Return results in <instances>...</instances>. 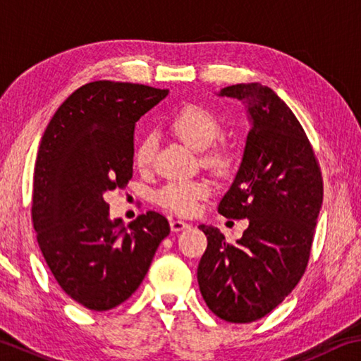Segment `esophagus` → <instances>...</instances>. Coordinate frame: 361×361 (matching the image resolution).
I'll return each instance as SVG.
<instances>
[{"label": "esophagus", "mask_w": 361, "mask_h": 361, "mask_svg": "<svg viewBox=\"0 0 361 361\" xmlns=\"http://www.w3.org/2000/svg\"><path fill=\"white\" fill-rule=\"evenodd\" d=\"M191 227V224H188V222L181 221V219H173L170 222V228H172V232H181V231H186V228Z\"/></svg>", "instance_id": "1"}]
</instances>
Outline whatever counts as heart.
Listing matches in <instances>:
<instances>
[{
	"label": "heart",
	"mask_w": 361,
	"mask_h": 361,
	"mask_svg": "<svg viewBox=\"0 0 361 361\" xmlns=\"http://www.w3.org/2000/svg\"><path fill=\"white\" fill-rule=\"evenodd\" d=\"M173 133L194 149H205L216 140L221 133V123L213 112L208 109L188 104L178 110L170 120ZM156 142L154 137L148 135L143 139L134 153V162L139 169H147L152 164ZM205 159L214 167L224 169L228 166V153L222 147H214L205 154ZM212 192V188L207 181H185L175 180L164 185L156 192V200L161 207L170 209L176 214L191 216L199 209L202 199Z\"/></svg>",
	"instance_id": "heart-1"
}]
</instances>
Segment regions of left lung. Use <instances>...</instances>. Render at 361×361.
Masks as SVG:
<instances>
[{
    "mask_svg": "<svg viewBox=\"0 0 361 361\" xmlns=\"http://www.w3.org/2000/svg\"><path fill=\"white\" fill-rule=\"evenodd\" d=\"M219 96L243 101L251 129L235 180L218 212L249 219L231 245L219 228L199 226L208 245L197 268L200 293L216 316L249 324L271 312L303 276L324 183L306 133L287 104L260 83H238Z\"/></svg>",
    "mask_w": 361,
    "mask_h": 361,
    "instance_id": "8db88e82",
    "label": "left lung"
}]
</instances>
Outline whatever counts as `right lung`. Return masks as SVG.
<instances>
[{"instance_id":"add662e5","label":"right lung","mask_w":361,"mask_h":361,"mask_svg":"<svg viewBox=\"0 0 361 361\" xmlns=\"http://www.w3.org/2000/svg\"><path fill=\"white\" fill-rule=\"evenodd\" d=\"M169 90L97 80L75 90L42 135L32 178V226L56 283L91 311L133 295L169 221L147 212L112 221L104 195L133 178L135 123Z\"/></svg>"}]
</instances>
